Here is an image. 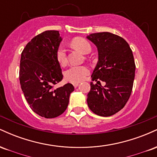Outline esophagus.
I'll return each instance as SVG.
<instances>
[{
	"instance_id": "esophagus-1",
	"label": "esophagus",
	"mask_w": 157,
	"mask_h": 157,
	"mask_svg": "<svg viewBox=\"0 0 157 157\" xmlns=\"http://www.w3.org/2000/svg\"><path fill=\"white\" fill-rule=\"evenodd\" d=\"M78 85L79 83H73V86H75V88H77V86H78Z\"/></svg>"
}]
</instances>
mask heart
Listing matches in <instances>:
<instances>
[{
    "mask_svg": "<svg viewBox=\"0 0 157 157\" xmlns=\"http://www.w3.org/2000/svg\"><path fill=\"white\" fill-rule=\"evenodd\" d=\"M71 46L83 54H89L91 51V46L86 39L77 37L72 40ZM56 59L60 66H65L67 63V55L63 45H60L56 52ZM89 73V70L84 66H72L65 71V78L73 83H77L83 80Z\"/></svg>",
    "mask_w": 157,
    "mask_h": 157,
    "instance_id": "heart-1",
    "label": "heart"
}]
</instances>
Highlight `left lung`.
<instances>
[{"label": "left lung", "instance_id": "8db88e82", "mask_svg": "<svg viewBox=\"0 0 157 157\" xmlns=\"http://www.w3.org/2000/svg\"><path fill=\"white\" fill-rule=\"evenodd\" d=\"M87 38L98 51L92 80L106 82L103 87L91 82L88 105L99 116L110 117L123 109L131 96L136 69L134 55L128 44L114 34L93 33Z\"/></svg>", "mask_w": 157, "mask_h": 157}]
</instances>
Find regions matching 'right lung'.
Here are the masks:
<instances>
[{"label":"right lung","instance_id":"obj_1","mask_svg":"<svg viewBox=\"0 0 157 157\" xmlns=\"http://www.w3.org/2000/svg\"><path fill=\"white\" fill-rule=\"evenodd\" d=\"M61 40L58 31H45L33 37L21 53V89L32 111L45 118L62 114L67 109L70 94L75 90L71 83L54 89L63 77L56 59Z\"/></svg>","mask_w":157,"mask_h":157}]
</instances>
